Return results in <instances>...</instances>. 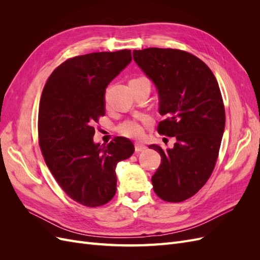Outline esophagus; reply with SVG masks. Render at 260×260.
Wrapping results in <instances>:
<instances>
[{
  "label": "esophagus",
  "instance_id": "34e87169",
  "mask_svg": "<svg viewBox=\"0 0 260 260\" xmlns=\"http://www.w3.org/2000/svg\"><path fill=\"white\" fill-rule=\"evenodd\" d=\"M135 148H136L137 152H143V151H145V149H146V146L144 144H142V143H136L135 144Z\"/></svg>",
  "mask_w": 260,
  "mask_h": 260
}]
</instances>
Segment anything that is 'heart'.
<instances>
[{
	"instance_id": "obj_1",
	"label": "heart",
	"mask_w": 260,
	"mask_h": 260,
	"mask_svg": "<svg viewBox=\"0 0 260 260\" xmlns=\"http://www.w3.org/2000/svg\"><path fill=\"white\" fill-rule=\"evenodd\" d=\"M151 118L143 117L141 119H129L119 124L118 131L120 135L131 139H137L142 137L144 132V127L151 123Z\"/></svg>"
}]
</instances>
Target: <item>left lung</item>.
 <instances>
[{"instance_id":"1","label":"left lung","mask_w":260,"mask_h":260,"mask_svg":"<svg viewBox=\"0 0 260 260\" xmlns=\"http://www.w3.org/2000/svg\"><path fill=\"white\" fill-rule=\"evenodd\" d=\"M133 59L159 96L158 133L175 137L174 148L157 144L161 162L152 177L154 192L166 202L192 198L214 171L225 124L224 105L216 77L193 54L176 49L133 51Z\"/></svg>"}]
</instances>
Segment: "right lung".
<instances>
[{
    "instance_id": "1",
    "label": "right lung",
    "mask_w": 260,
    "mask_h": 260,
    "mask_svg": "<svg viewBox=\"0 0 260 260\" xmlns=\"http://www.w3.org/2000/svg\"><path fill=\"white\" fill-rule=\"evenodd\" d=\"M131 51L75 56L49 77L40 100L39 144L46 166L70 199L98 207L116 193V166L135 152L130 140L93 142V124L105 115L108 83L131 61Z\"/></svg>"
}]
</instances>
